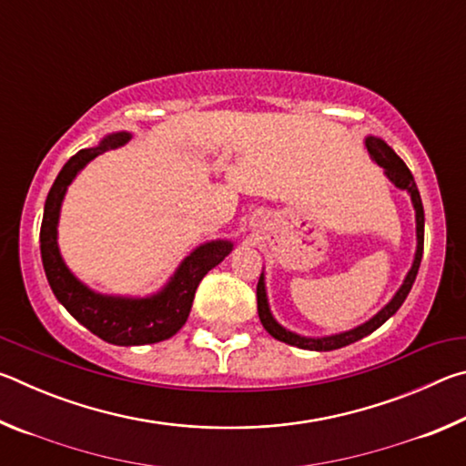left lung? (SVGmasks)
Listing matches in <instances>:
<instances>
[{"mask_svg":"<svg viewBox=\"0 0 466 466\" xmlns=\"http://www.w3.org/2000/svg\"><path fill=\"white\" fill-rule=\"evenodd\" d=\"M366 149L372 162L378 164V167L384 168V177L390 180V183L399 188V191H405L411 199V205L415 209V255H413V263L411 269L407 271L403 283L400 288L394 291V296L386 302L380 310H378L372 319H368L361 325L353 327L350 330H341V333H333V335H322V337H309V335H299L296 330H289L288 327H283L278 322V319L273 317L271 306H269V296H267V283H265V269L258 278V286H257V309H258V319H261V325L265 327L267 333H269L273 339H278L281 343H288L291 347H299V350H310V351H333L339 350V347H345L350 343H356L360 339L368 337L370 333H374L378 327H382L386 320H389L394 312H397L400 306H403L405 298L409 296V291L413 288V281L417 278V271H420L421 265V257H423V226H425V218H423V203L420 191H417L415 178L411 175V170L407 168V164L400 160L397 152L386 144L382 137L376 136H366L364 139Z\"/></svg>","mask_w":466,"mask_h":466,"instance_id":"8db88e82","label":"left lung"}]
</instances>
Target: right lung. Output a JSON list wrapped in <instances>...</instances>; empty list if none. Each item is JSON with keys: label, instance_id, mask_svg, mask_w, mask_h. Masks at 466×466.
I'll return each mask as SVG.
<instances>
[{"label": "right lung", "instance_id": "add662e5", "mask_svg": "<svg viewBox=\"0 0 466 466\" xmlns=\"http://www.w3.org/2000/svg\"><path fill=\"white\" fill-rule=\"evenodd\" d=\"M131 137L129 131L108 133L96 146L69 157L46 195L41 224L43 267L55 298L90 333L125 347L157 343L177 335L191 312L197 286L234 250V242L228 238L199 244L178 263L160 289L146 296L102 294L69 269L59 248V218L67 188L94 157L125 146Z\"/></svg>", "mask_w": 466, "mask_h": 466}]
</instances>
